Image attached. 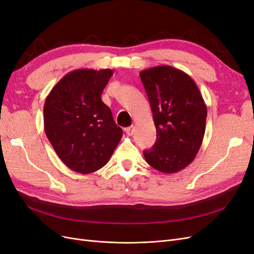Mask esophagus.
<instances>
[{"instance_id":"obj_1","label":"esophagus","mask_w":254,"mask_h":254,"mask_svg":"<svg viewBox=\"0 0 254 254\" xmlns=\"http://www.w3.org/2000/svg\"><path fill=\"white\" fill-rule=\"evenodd\" d=\"M125 132L128 134V135H132L133 132H134V126H129L127 128H125Z\"/></svg>"}]
</instances>
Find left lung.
Here are the masks:
<instances>
[{"instance_id": "obj_1", "label": "left lung", "mask_w": 254, "mask_h": 254, "mask_svg": "<svg viewBox=\"0 0 254 254\" xmlns=\"http://www.w3.org/2000/svg\"><path fill=\"white\" fill-rule=\"evenodd\" d=\"M157 129L153 147L144 151L151 167L175 174L193 162L203 141L206 105L189 74L171 65L140 72Z\"/></svg>"}]
</instances>
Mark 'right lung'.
<instances>
[{
	"label": "right lung",
	"instance_id": "1",
	"mask_svg": "<svg viewBox=\"0 0 254 254\" xmlns=\"http://www.w3.org/2000/svg\"><path fill=\"white\" fill-rule=\"evenodd\" d=\"M113 71L78 68L53 87L43 107L44 131L59 159L72 171L91 174L111 158L122 136L101 99Z\"/></svg>",
	"mask_w": 254,
	"mask_h": 254
}]
</instances>
